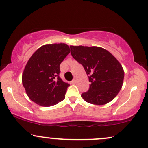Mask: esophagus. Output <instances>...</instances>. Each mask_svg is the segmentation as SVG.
I'll use <instances>...</instances> for the list:
<instances>
[{"label":"esophagus","instance_id":"1","mask_svg":"<svg viewBox=\"0 0 148 148\" xmlns=\"http://www.w3.org/2000/svg\"><path fill=\"white\" fill-rule=\"evenodd\" d=\"M76 83V80L75 79H74L72 80V84H75V83Z\"/></svg>","mask_w":148,"mask_h":148}]
</instances>
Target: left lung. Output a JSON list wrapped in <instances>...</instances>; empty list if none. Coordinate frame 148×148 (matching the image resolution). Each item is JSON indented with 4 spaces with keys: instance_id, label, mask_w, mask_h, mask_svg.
I'll return each instance as SVG.
<instances>
[{
    "instance_id": "obj_1",
    "label": "left lung",
    "mask_w": 148,
    "mask_h": 148,
    "mask_svg": "<svg viewBox=\"0 0 148 148\" xmlns=\"http://www.w3.org/2000/svg\"><path fill=\"white\" fill-rule=\"evenodd\" d=\"M70 49L73 58L83 65L91 83L81 97L97 106L112 101L123 83L124 71L119 60L100 47L71 45Z\"/></svg>"
}]
</instances>
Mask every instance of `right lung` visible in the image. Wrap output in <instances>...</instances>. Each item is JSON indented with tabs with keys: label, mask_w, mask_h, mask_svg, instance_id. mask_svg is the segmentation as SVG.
Returning <instances> with one entry per match:
<instances>
[{
	"label": "right lung",
	"mask_w": 148,
	"mask_h": 148,
	"mask_svg": "<svg viewBox=\"0 0 148 148\" xmlns=\"http://www.w3.org/2000/svg\"><path fill=\"white\" fill-rule=\"evenodd\" d=\"M69 52L67 44H47L30 57L23 71L22 83L33 102L49 107L65 99L69 84L60 78V64Z\"/></svg>",
	"instance_id": "1"
}]
</instances>
